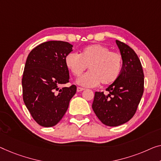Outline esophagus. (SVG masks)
I'll return each instance as SVG.
<instances>
[{"mask_svg": "<svg viewBox=\"0 0 161 161\" xmlns=\"http://www.w3.org/2000/svg\"><path fill=\"white\" fill-rule=\"evenodd\" d=\"M85 89L82 88V87H77V88H76V90H77V92H81V91H83Z\"/></svg>", "mask_w": 161, "mask_h": 161, "instance_id": "1", "label": "esophagus"}]
</instances>
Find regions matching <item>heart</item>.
Instances as JSON below:
<instances>
[{"instance_id": "b5f03b06", "label": "heart", "mask_w": 161, "mask_h": 161, "mask_svg": "<svg viewBox=\"0 0 161 161\" xmlns=\"http://www.w3.org/2000/svg\"><path fill=\"white\" fill-rule=\"evenodd\" d=\"M122 64L121 54L100 44L88 45L79 55L70 53L65 58L66 67L74 76H80L89 67L90 71L76 81L86 87H96L100 82L103 85L114 83L121 74Z\"/></svg>"}]
</instances>
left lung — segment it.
I'll return each instance as SVG.
<instances>
[{
  "mask_svg": "<svg viewBox=\"0 0 161 161\" xmlns=\"http://www.w3.org/2000/svg\"><path fill=\"white\" fill-rule=\"evenodd\" d=\"M123 59L121 74L103 92H95L92 109L105 125L117 126L135 114L144 92V73L137 55L129 45L116 41Z\"/></svg>",
  "mask_w": 161,
  "mask_h": 161,
  "instance_id": "obj_1",
  "label": "left lung"
}]
</instances>
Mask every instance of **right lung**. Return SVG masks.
<instances>
[{
    "mask_svg": "<svg viewBox=\"0 0 161 161\" xmlns=\"http://www.w3.org/2000/svg\"><path fill=\"white\" fill-rule=\"evenodd\" d=\"M73 45L64 41H48L37 45L28 55L23 72V100L39 125L51 127L68 109L76 87L61 85L69 81L65 58Z\"/></svg>",
    "mask_w": 161,
    "mask_h": 161,
    "instance_id": "1",
    "label": "right lung"
}]
</instances>
